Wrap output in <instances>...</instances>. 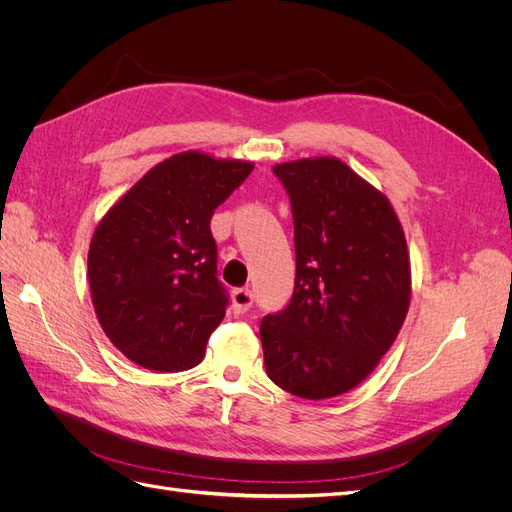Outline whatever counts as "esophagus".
Listing matches in <instances>:
<instances>
[{
    "label": "esophagus",
    "instance_id": "esophagus-1",
    "mask_svg": "<svg viewBox=\"0 0 512 512\" xmlns=\"http://www.w3.org/2000/svg\"><path fill=\"white\" fill-rule=\"evenodd\" d=\"M252 305H254V294H252V290H247V288L232 290V312H235L237 316H239V314H245L247 309H250Z\"/></svg>",
    "mask_w": 512,
    "mask_h": 512
}]
</instances>
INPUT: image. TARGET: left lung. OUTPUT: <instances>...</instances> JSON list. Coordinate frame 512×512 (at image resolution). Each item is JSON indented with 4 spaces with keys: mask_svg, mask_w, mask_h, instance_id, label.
Instances as JSON below:
<instances>
[{
    "mask_svg": "<svg viewBox=\"0 0 512 512\" xmlns=\"http://www.w3.org/2000/svg\"><path fill=\"white\" fill-rule=\"evenodd\" d=\"M290 198L297 275L288 305L260 322L269 378L303 399L363 382L410 305L404 228L382 192L337 158L273 166Z\"/></svg>",
    "mask_w": 512,
    "mask_h": 512,
    "instance_id": "left-lung-1",
    "label": "left lung"
}]
</instances>
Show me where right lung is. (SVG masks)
Listing matches in <instances>:
<instances>
[{"label":"right lung","instance_id":"1","mask_svg":"<svg viewBox=\"0 0 512 512\" xmlns=\"http://www.w3.org/2000/svg\"><path fill=\"white\" fill-rule=\"evenodd\" d=\"M252 170L250 162L177 153L98 224L87 258L91 299L106 337L136 365L183 371L203 361L228 305L209 224Z\"/></svg>","mask_w":512,"mask_h":512}]
</instances>
